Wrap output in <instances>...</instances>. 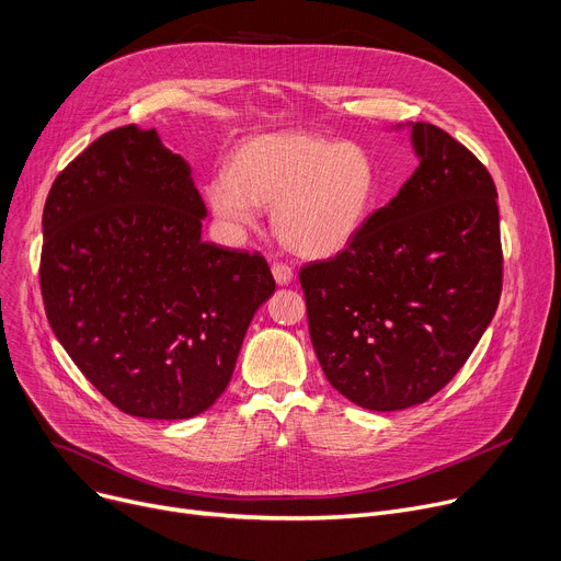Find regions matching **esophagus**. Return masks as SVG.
<instances>
[{"mask_svg":"<svg viewBox=\"0 0 561 561\" xmlns=\"http://www.w3.org/2000/svg\"><path fill=\"white\" fill-rule=\"evenodd\" d=\"M272 274H274V278H276L278 285H289L291 278H294L291 267L285 265V263H274V265H272Z\"/></svg>","mask_w":561,"mask_h":561,"instance_id":"34e87169","label":"esophagus"}]
</instances>
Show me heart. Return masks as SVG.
<instances>
[{
    "label": "heart",
    "mask_w": 561,
    "mask_h": 561,
    "mask_svg": "<svg viewBox=\"0 0 561 561\" xmlns=\"http://www.w3.org/2000/svg\"><path fill=\"white\" fill-rule=\"evenodd\" d=\"M373 157L357 144L314 133H274L244 141L229 172L206 186L225 227L249 229L255 206H272L276 236L296 253L325 257L364 227L375 195Z\"/></svg>",
    "instance_id": "heart-1"
}]
</instances>
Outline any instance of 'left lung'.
I'll return each instance as SVG.
<instances>
[{
  "mask_svg": "<svg viewBox=\"0 0 561 561\" xmlns=\"http://www.w3.org/2000/svg\"><path fill=\"white\" fill-rule=\"evenodd\" d=\"M420 165L353 242L300 270L319 364L370 411L426 402L462 368L501 298L503 251L488 168L431 123Z\"/></svg>",
  "mask_w": 561,
  "mask_h": 561,
  "instance_id": "obj_1",
  "label": "left lung"
}]
</instances>
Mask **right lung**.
<instances>
[{
    "label": "right lung",
    "instance_id": "add662e5",
    "mask_svg": "<svg viewBox=\"0 0 561 561\" xmlns=\"http://www.w3.org/2000/svg\"><path fill=\"white\" fill-rule=\"evenodd\" d=\"M191 165L116 127L56 178L42 213L49 325L118 411L184 420L218 400L276 283L261 253L202 240Z\"/></svg>",
    "mask_w": 561,
    "mask_h": 561
}]
</instances>
